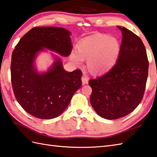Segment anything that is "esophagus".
Returning <instances> with one entry per match:
<instances>
[{
    "instance_id": "esophagus-1",
    "label": "esophagus",
    "mask_w": 157,
    "mask_h": 157,
    "mask_svg": "<svg viewBox=\"0 0 157 157\" xmlns=\"http://www.w3.org/2000/svg\"><path fill=\"white\" fill-rule=\"evenodd\" d=\"M82 81L83 84H87L88 83V78H87L86 75H83L82 77Z\"/></svg>"
}]
</instances>
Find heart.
I'll return each instance as SVG.
<instances>
[{"label": "heart", "instance_id": "obj_1", "mask_svg": "<svg viewBox=\"0 0 157 157\" xmlns=\"http://www.w3.org/2000/svg\"><path fill=\"white\" fill-rule=\"evenodd\" d=\"M78 53L72 52L71 59L80 65L83 60H87V67L94 75L103 74L113 67L120 53L118 40L107 35H96L79 43Z\"/></svg>", "mask_w": 157, "mask_h": 157}]
</instances>
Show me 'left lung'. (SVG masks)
Here are the masks:
<instances>
[{
    "label": "left lung",
    "instance_id": "8db88e82",
    "mask_svg": "<svg viewBox=\"0 0 157 157\" xmlns=\"http://www.w3.org/2000/svg\"><path fill=\"white\" fill-rule=\"evenodd\" d=\"M122 34L116 64L105 75L92 79L90 102L97 114L105 119L124 117L143 100L148 72V61L142 40L131 31L118 27Z\"/></svg>",
    "mask_w": 157,
    "mask_h": 157
}]
</instances>
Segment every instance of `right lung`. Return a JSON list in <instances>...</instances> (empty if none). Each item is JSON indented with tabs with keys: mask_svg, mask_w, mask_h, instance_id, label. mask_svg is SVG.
Here are the masks:
<instances>
[{
	"mask_svg": "<svg viewBox=\"0 0 157 157\" xmlns=\"http://www.w3.org/2000/svg\"><path fill=\"white\" fill-rule=\"evenodd\" d=\"M70 34L61 27H35L20 39L13 50L10 74L14 94L21 107L36 118L57 117L82 86V71H65L59 57L43 74H39L34 67L35 58L43 48L62 56H70L73 47Z\"/></svg>",
	"mask_w": 157,
	"mask_h": 157,
	"instance_id": "obj_1",
	"label": "right lung"
}]
</instances>
